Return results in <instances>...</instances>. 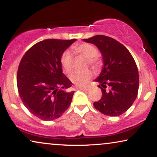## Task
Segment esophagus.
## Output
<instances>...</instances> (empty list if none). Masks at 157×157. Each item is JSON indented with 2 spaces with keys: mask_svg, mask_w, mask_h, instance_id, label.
<instances>
[{
  "mask_svg": "<svg viewBox=\"0 0 157 157\" xmlns=\"http://www.w3.org/2000/svg\"><path fill=\"white\" fill-rule=\"evenodd\" d=\"M90 86H87L86 87H83V88H78V89L81 90V91H89V89H90Z\"/></svg>",
  "mask_w": 157,
  "mask_h": 157,
  "instance_id": "esophagus-1",
  "label": "esophagus"
}]
</instances>
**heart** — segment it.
<instances>
[{"label":"heart","mask_w":157,"mask_h":157,"mask_svg":"<svg viewBox=\"0 0 157 157\" xmlns=\"http://www.w3.org/2000/svg\"><path fill=\"white\" fill-rule=\"evenodd\" d=\"M73 52L77 56L83 57L86 59L88 64L97 68L99 66V59L97 56L98 49L94 45L89 43H81L80 44L74 46ZM74 57L69 51L63 52L61 58V63L63 67V72L69 74L72 71ZM93 76V72L88 69L83 72H74L70 76V80L78 86H83L89 83Z\"/></svg>","instance_id":"obj_1"}]
</instances>
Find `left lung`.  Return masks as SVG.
<instances>
[{
    "label": "left lung",
    "instance_id": "obj_1",
    "mask_svg": "<svg viewBox=\"0 0 157 157\" xmlns=\"http://www.w3.org/2000/svg\"><path fill=\"white\" fill-rule=\"evenodd\" d=\"M101 51L104 68L96 81L102 96L94 106L103 114L117 117L126 112L136 100L139 78L136 62L123 44L109 36L97 35L83 39Z\"/></svg>",
    "mask_w": 157,
    "mask_h": 157
}]
</instances>
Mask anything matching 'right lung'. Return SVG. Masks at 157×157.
<instances>
[{"label":"right lung","instance_id":"obj_1","mask_svg":"<svg viewBox=\"0 0 157 157\" xmlns=\"http://www.w3.org/2000/svg\"><path fill=\"white\" fill-rule=\"evenodd\" d=\"M76 39H46L31 46L19 63L17 86L28 110L44 121L59 118L71 102L72 82L62 72L61 56Z\"/></svg>","mask_w":157,"mask_h":157}]
</instances>
